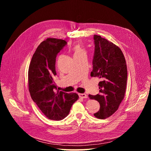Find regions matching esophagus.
Segmentation results:
<instances>
[{
	"label": "esophagus",
	"instance_id": "esophagus-1",
	"mask_svg": "<svg viewBox=\"0 0 151 151\" xmlns=\"http://www.w3.org/2000/svg\"><path fill=\"white\" fill-rule=\"evenodd\" d=\"M79 98H83V99L88 98V96H87V95H86V94H84V93H79Z\"/></svg>",
	"mask_w": 151,
	"mask_h": 151
}]
</instances>
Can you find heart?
<instances>
[{"label": "heart", "instance_id": "b5f03b06", "mask_svg": "<svg viewBox=\"0 0 151 151\" xmlns=\"http://www.w3.org/2000/svg\"><path fill=\"white\" fill-rule=\"evenodd\" d=\"M71 50L73 53L74 57L86 53L85 48L83 47V45L80 43H76L74 45H73Z\"/></svg>", "mask_w": 151, "mask_h": 151}]
</instances>
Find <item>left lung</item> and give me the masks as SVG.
Listing matches in <instances>:
<instances>
[{"label":"left lung","instance_id":"8db88e82","mask_svg":"<svg viewBox=\"0 0 151 151\" xmlns=\"http://www.w3.org/2000/svg\"><path fill=\"white\" fill-rule=\"evenodd\" d=\"M95 45L91 77L101 79L99 94L89 95L99 103V110L94 114L99 119H106L118 109L124 98L127 81V68L124 55L116 45L101 36L94 35Z\"/></svg>","mask_w":151,"mask_h":151}]
</instances>
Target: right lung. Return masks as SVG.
<instances>
[{
    "mask_svg": "<svg viewBox=\"0 0 151 151\" xmlns=\"http://www.w3.org/2000/svg\"><path fill=\"white\" fill-rule=\"evenodd\" d=\"M67 45L65 40L48 38L36 48L28 69V88L31 97L48 119L60 120L70 112L79 98L76 93L57 91L53 81L57 75L56 57Z\"/></svg>",
    "mask_w": 151,
    "mask_h": 151,
    "instance_id": "1",
    "label": "right lung"
}]
</instances>
